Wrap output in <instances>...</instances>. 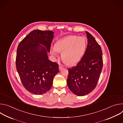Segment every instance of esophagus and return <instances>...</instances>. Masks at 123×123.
<instances>
[{"label": "esophagus", "instance_id": "1", "mask_svg": "<svg viewBox=\"0 0 123 123\" xmlns=\"http://www.w3.org/2000/svg\"><path fill=\"white\" fill-rule=\"evenodd\" d=\"M63 68H64L62 67V66H59V71H61V70H62Z\"/></svg>", "mask_w": 123, "mask_h": 123}]
</instances>
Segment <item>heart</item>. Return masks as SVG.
I'll use <instances>...</instances> for the list:
<instances>
[{"label":"heart","instance_id":"heart-1","mask_svg":"<svg viewBox=\"0 0 123 123\" xmlns=\"http://www.w3.org/2000/svg\"><path fill=\"white\" fill-rule=\"evenodd\" d=\"M87 45V41L84 37L74 35L59 39L55 45L52 53L61 52V59L68 66L76 65L83 57Z\"/></svg>","mask_w":123,"mask_h":123}]
</instances>
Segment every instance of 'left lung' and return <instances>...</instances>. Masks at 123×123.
<instances>
[{
	"label": "left lung",
	"mask_w": 123,
	"mask_h": 123,
	"mask_svg": "<svg viewBox=\"0 0 123 123\" xmlns=\"http://www.w3.org/2000/svg\"><path fill=\"white\" fill-rule=\"evenodd\" d=\"M87 45L85 53L76 67L69 68L67 83L77 96L91 92L97 85L103 68L102 51L94 37L86 31Z\"/></svg>",
	"instance_id": "left-lung-1"
}]
</instances>
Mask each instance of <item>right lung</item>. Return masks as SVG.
Segmentation results:
<instances>
[{
  "label": "right lung",
  "mask_w": 123,
  "mask_h": 123,
  "mask_svg": "<svg viewBox=\"0 0 123 123\" xmlns=\"http://www.w3.org/2000/svg\"><path fill=\"white\" fill-rule=\"evenodd\" d=\"M54 33L51 31L33 30L17 49V71L25 88L34 94L41 95L49 91L59 72L58 65L50 61L47 54Z\"/></svg>",
  "instance_id": "add662e5"
}]
</instances>
